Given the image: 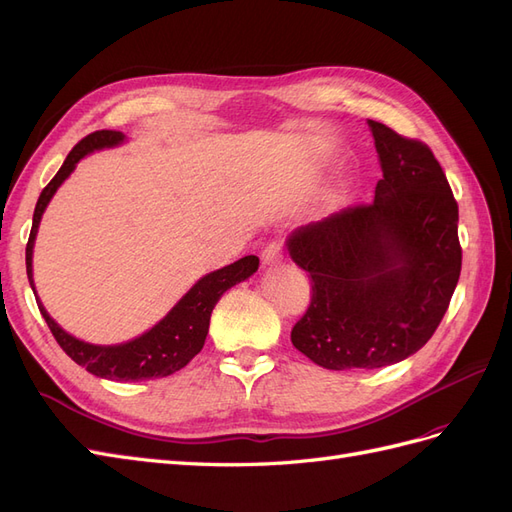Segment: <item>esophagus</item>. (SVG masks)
I'll return each instance as SVG.
<instances>
[{
    "mask_svg": "<svg viewBox=\"0 0 512 512\" xmlns=\"http://www.w3.org/2000/svg\"><path fill=\"white\" fill-rule=\"evenodd\" d=\"M284 260V247L280 241H271L265 245V250H262V262L265 265H277V262Z\"/></svg>",
    "mask_w": 512,
    "mask_h": 512,
    "instance_id": "1",
    "label": "esophagus"
}]
</instances>
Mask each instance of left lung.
Instances as JSON below:
<instances>
[{"label":"left lung","mask_w":512,"mask_h":512,"mask_svg":"<svg viewBox=\"0 0 512 512\" xmlns=\"http://www.w3.org/2000/svg\"><path fill=\"white\" fill-rule=\"evenodd\" d=\"M382 166L376 198L301 226L290 258L312 277L292 346L324 369H376L421 350L461 273L459 207L433 151L367 121Z\"/></svg>","instance_id":"obj_1"}]
</instances>
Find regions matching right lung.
I'll list each match as a JSON object with an SVG mask.
<instances>
[{"label":"right lung","instance_id":"right-lung-1","mask_svg":"<svg viewBox=\"0 0 512 512\" xmlns=\"http://www.w3.org/2000/svg\"><path fill=\"white\" fill-rule=\"evenodd\" d=\"M123 138L126 136L117 130H98V132L87 134L83 141H79L72 147L66 162L57 170V175L42 190L34 211L32 232H29V241L25 247L27 277L34 294H36V288H34V273H32V254H34V241H36L38 226L46 205H49V200L53 198L59 185L70 177L76 162L85 158L91 151L115 147L123 143ZM256 269H258V256H243L224 269H218L205 277H200V280L188 290V294H185L173 309H170L156 327L143 333L141 337L132 339V342L117 344V346H94V344L81 342V339L72 337L70 333H66L59 327V324L49 316V312H46L40 299L36 301H38L42 318L46 320V324H49V329L57 339L61 350H64L74 363L85 367L89 374L106 378V380H117V382L153 380V378H164V376L175 374V371L188 365L194 356L203 350L215 303L220 301V297L228 288L254 275Z\"/></svg>","mask_w":512,"mask_h":512}]
</instances>
